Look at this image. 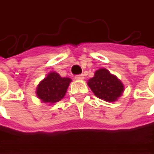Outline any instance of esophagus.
I'll return each instance as SVG.
<instances>
[{"instance_id": "obj_1", "label": "esophagus", "mask_w": 154, "mask_h": 154, "mask_svg": "<svg viewBox=\"0 0 154 154\" xmlns=\"http://www.w3.org/2000/svg\"><path fill=\"white\" fill-rule=\"evenodd\" d=\"M84 75H77L76 77H75V79H77V80H83L84 79Z\"/></svg>"}]
</instances>
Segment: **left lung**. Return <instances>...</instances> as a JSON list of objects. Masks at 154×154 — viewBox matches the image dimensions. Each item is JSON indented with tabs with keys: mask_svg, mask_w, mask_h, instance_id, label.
<instances>
[{
	"mask_svg": "<svg viewBox=\"0 0 154 154\" xmlns=\"http://www.w3.org/2000/svg\"><path fill=\"white\" fill-rule=\"evenodd\" d=\"M87 84L98 98L106 102H115L124 91L123 84L105 69H98Z\"/></svg>",
	"mask_w": 154,
	"mask_h": 154,
	"instance_id": "left-lung-1",
	"label": "left lung"
}]
</instances>
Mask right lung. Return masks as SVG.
<instances>
[{
  "label": "right lung",
  "instance_id": "add662e5",
  "mask_svg": "<svg viewBox=\"0 0 154 154\" xmlns=\"http://www.w3.org/2000/svg\"><path fill=\"white\" fill-rule=\"evenodd\" d=\"M70 82V78L61 77L59 74L51 72L38 85L37 96L44 103H57L65 96Z\"/></svg>",
  "mask_w": 154,
  "mask_h": 154
}]
</instances>
